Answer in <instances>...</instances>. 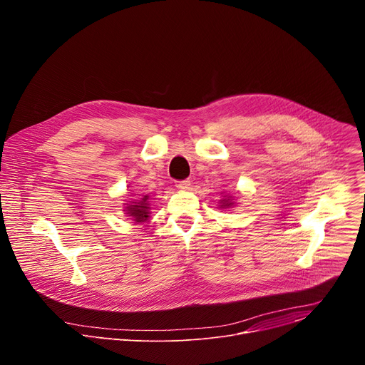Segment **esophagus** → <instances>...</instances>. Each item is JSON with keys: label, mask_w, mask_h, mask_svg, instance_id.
<instances>
[{"label": "esophagus", "mask_w": 365, "mask_h": 365, "mask_svg": "<svg viewBox=\"0 0 365 365\" xmlns=\"http://www.w3.org/2000/svg\"><path fill=\"white\" fill-rule=\"evenodd\" d=\"M176 187L180 189V190H187L190 187V180H180V182H176Z\"/></svg>", "instance_id": "1"}]
</instances>
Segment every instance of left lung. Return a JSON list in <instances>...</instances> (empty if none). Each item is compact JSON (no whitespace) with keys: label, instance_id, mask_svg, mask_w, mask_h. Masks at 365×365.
<instances>
[{"label":"left lung","instance_id":"left-lung-1","mask_svg":"<svg viewBox=\"0 0 365 365\" xmlns=\"http://www.w3.org/2000/svg\"><path fill=\"white\" fill-rule=\"evenodd\" d=\"M234 205L235 202L230 195H225L222 199H220V210H230V207H232Z\"/></svg>","mask_w":365,"mask_h":365}]
</instances>
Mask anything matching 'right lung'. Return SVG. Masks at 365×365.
I'll return each mask as SVG.
<instances>
[{
	"instance_id": "obj_1",
	"label": "right lung",
	"mask_w": 365,
	"mask_h": 365,
	"mask_svg": "<svg viewBox=\"0 0 365 365\" xmlns=\"http://www.w3.org/2000/svg\"><path fill=\"white\" fill-rule=\"evenodd\" d=\"M124 205H125L124 211L130 217L128 220H131L135 224L145 222L151 214L150 212L151 206L147 195H144L141 199H134V200H130V203H124Z\"/></svg>"
}]
</instances>
